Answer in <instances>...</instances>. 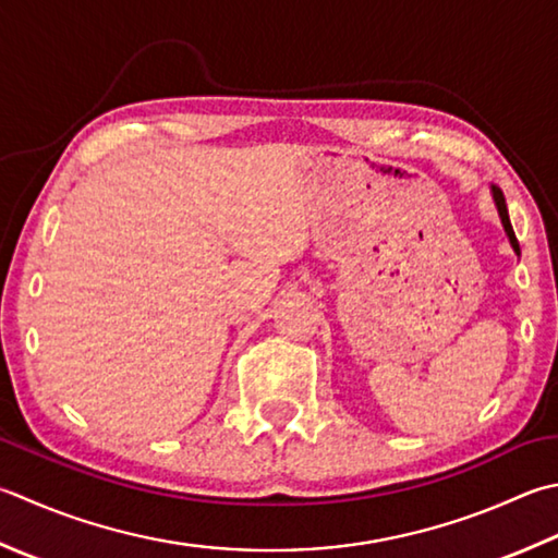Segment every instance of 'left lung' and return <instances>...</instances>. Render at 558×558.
Listing matches in <instances>:
<instances>
[{
  "mask_svg": "<svg viewBox=\"0 0 558 558\" xmlns=\"http://www.w3.org/2000/svg\"><path fill=\"white\" fill-rule=\"evenodd\" d=\"M490 193H494V201H496V207H498V215H500V222H504V229L506 234L510 239V246L515 254L520 256V244L515 239V232H512V225H510V217H508V207H506V198H504V191L496 189V185H490Z\"/></svg>",
  "mask_w": 558,
  "mask_h": 558,
  "instance_id": "8db88e82",
  "label": "left lung"
}]
</instances>
